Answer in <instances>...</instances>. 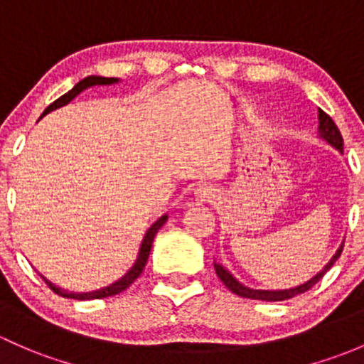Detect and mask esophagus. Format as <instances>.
Returning a JSON list of instances; mask_svg holds the SVG:
<instances>
[{
	"label": "esophagus",
	"mask_w": 364,
	"mask_h": 364,
	"mask_svg": "<svg viewBox=\"0 0 364 364\" xmlns=\"http://www.w3.org/2000/svg\"><path fill=\"white\" fill-rule=\"evenodd\" d=\"M194 198H196L198 203H208V201H212L215 198V189L212 186H208V183H203V186L194 189Z\"/></svg>",
	"instance_id": "34e87169"
}]
</instances>
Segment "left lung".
I'll list each match as a JSON object with an SVG mask.
<instances>
[{
  "label": "left lung",
  "mask_w": 364,
  "mask_h": 364,
  "mask_svg": "<svg viewBox=\"0 0 364 364\" xmlns=\"http://www.w3.org/2000/svg\"><path fill=\"white\" fill-rule=\"evenodd\" d=\"M319 136L322 140L328 141L331 147H335L336 151L343 152V138H342V133H340V129L336 127L335 122H333V119L329 117L326 112H322L319 108ZM342 249H343V243L338 247V250L335 252V256L329 259V263L324 266V268L321 269L319 273H317L316 277H312L310 280H306L305 284H301V286H296L293 289H284V291H261V289H250V287L243 286V284H240L237 279H235L233 275H231L230 272H228L224 266H220L219 263H213V268H215V273L217 277H219L220 280L224 282V286L228 287V289L231 291V293L242 296V298H250V299H261V301H284V299H289L293 298L296 294H301L305 293V291H309L310 287L316 286L317 282L324 277V273L328 272L329 268H331L333 264H335V261L338 259L340 254H342Z\"/></svg>",
  "instance_id": "1"
}]
</instances>
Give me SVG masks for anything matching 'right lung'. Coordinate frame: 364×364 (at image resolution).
<instances>
[{
  "label": "right lung",
  "mask_w": 364,
  "mask_h": 364,
  "mask_svg": "<svg viewBox=\"0 0 364 364\" xmlns=\"http://www.w3.org/2000/svg\"><path fill=\"white\" fill-rule=\"evenodd\" d=\"M115 82H119V78H107V77H87L84 78V80L78 82L77 85H75L71 91L66 92V95H63L61 98H58L54 101L52 105H48L47 108H45L43 115L48 114V112L55 110V108L59 107H65V105H68L71 100L75 98V96L80 95L84 89L87 87H92V85H110V84H115ZM168 220V215H163L161 219H157L154 224H152L151 228H149V231L145 233L144 237V242H141V247H140V252H138V257L136 261H134L133 268L129 269V272L126 273L122 279H119L117 282L110 284L108 287H103V289H98V291H92V293H68V291L61 289V287H55L54 284L48 282L45 277L42 279L45 280V284H47L48 287H50L52 291H54L55 294L63 296V298H71V299H101V298H108V296H114V294H119L122 293V291L127 289V287L131 286V284L134 282V280L138 279V277L141 275V272H144L145 264H147V259H149V254H151V247H152V242H154V237L157 231L161 230V226H163L164 223Z\"/></svg>",
  "instance_id": "obj_1"
}]
</instances>
